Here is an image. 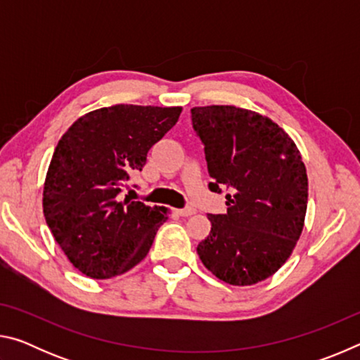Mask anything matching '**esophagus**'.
<instances>
[{"label":"esophagus","mask_w":360,"mask_h":360,"mask_svg":"<svg viewBox=\"0 0 360 360\" xmlns=\"http://www.w3.org/2000/svg\"><path fill=\"white\" fill-rule=\"evenodd\" d=\"M176 214H179L181 217H188V216L195 214V208H192V206H187V208L176 210Z\"/></svg>","instance_id":"esophagus-1"}]
</instances>
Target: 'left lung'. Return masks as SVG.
<instances>
[{
	"mask_svg": "<svg viewBox=\"0 0 360 360\" xmlns=\"http://www.w3.org/2000/svg\"><path fill=\"white\" fill-rule=\"evenodd\" d=\"M205 146L211 192L227 188V212L208 214L211 231L197 246L203 265L222 281L251 285L276 273L303 230L307 168L281 127L235 106L192 108Z\"/></svg>",
	"mask_w": 360,
	"mask_h": 360,
	"instance_id": "left-lung-1",
	"label": "left lung"
}]
</instances>
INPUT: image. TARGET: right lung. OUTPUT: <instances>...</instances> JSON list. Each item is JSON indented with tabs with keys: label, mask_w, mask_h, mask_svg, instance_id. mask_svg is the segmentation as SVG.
Here are the masks:
<instances>
[{
	"label": "right lung",
	"mask_w": 360,
	"mask_h": 360,
	"mask_svg": "<svg viewBox=\"0 0 360 360\" xmlns=\"http://www.w3.org/2000/svg\"><path fill=\"white\" fill-rule=\"evenodd\" d=\"M181 111L179 106L101 108L79 117L58 141L42 210L58 246L85 276L122 275L148 255L168 208L122 200V191Z\"/></svg>",
	"instance_id": "right-lung-1"
}]
</instances>
